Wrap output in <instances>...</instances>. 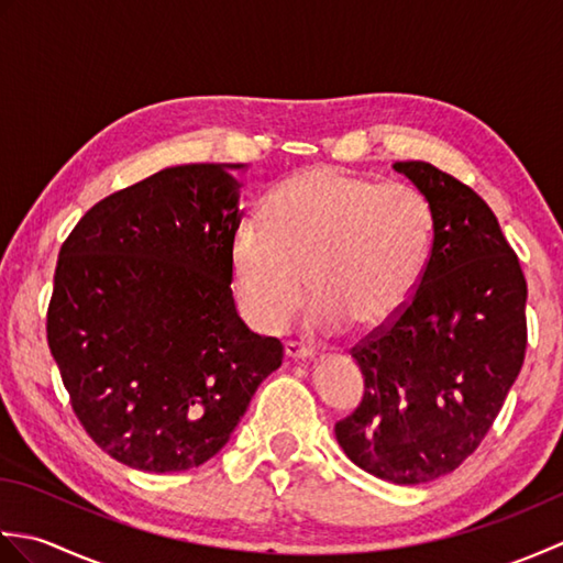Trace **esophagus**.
I'll list each match as a JSON object with an SVG mask.
<instances>
[{
    "label": "esophagus",
    "mask_w": 563,
    "mask_h": 563,
    "mask_svg": "<svg viewBox=\"0 0 563 563\" xmlns=\"http://www.w3.org/2000/svg\"><path fill=\"white\" fill-rule=\"evenodd\" d=\"M285 355L290 357V361H309V357H314V349H309V345H302L297 341H288L285 343Z\"/></svg>",
    "instance_id": "1"
}]
</instances>
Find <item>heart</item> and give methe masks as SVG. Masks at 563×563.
Wrapping results in <instances>:
<instances>
[{"label": "heart", "instance_id": "obj_1", "mask_svg": "<svg viewBox=\"0 0 563 563\" xmlns=\"http://www.w3.org/2000/svg\"><path fill=\"white\" fill-rule=\"evenodd\" d=\"M430 242L433 206L423 190L312 166L273 190L266 222L236 224L234 292L249 324L263 333L288 327L307 290L317 297V331H382L409 307Z\"/></svg>", "mask_w": 563, "mask_h": 563}]
</instances>
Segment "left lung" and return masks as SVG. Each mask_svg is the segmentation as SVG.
Returning <instances> with one entry per match:
<instances>
[{"mask_svg": "<svg viewBox=\"0 0 563 563\" xmlns=\"http://www.w3.org/2000/svg\"><path fill=\"white\" fill-rule=\"evenodd\" d=\"M433 206V242L409 307L355 343L365 375L336 440L391 484L445 476L479 448L528 349V283L494 210L428 162H397Z\"/></svg>", "mask_w": 563, "mask_h": 563, "instance_id": "8db88e82", "label": "left lung"}]
</instances>
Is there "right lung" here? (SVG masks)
I'll return each mask as SVG.
<instances>
[{
	"mask_svg": "<svg viewBox=\"0 0 563 563\" xmlns=\"http://www.w3.org/2000/svg\"><path fill=\"white\" fill-rule=\"evenodd\" d=\"M232 169L184 164L115 190L59 249L47 345L84 430L133 470L208 462L283 363L234 307Z\"/></svg>",
	"mask_w": 563,
	"mask_h": 563,
	"instance_id": "1",
	"label": "right lung"
}]
</instances>
